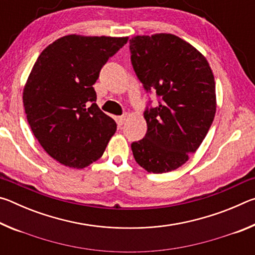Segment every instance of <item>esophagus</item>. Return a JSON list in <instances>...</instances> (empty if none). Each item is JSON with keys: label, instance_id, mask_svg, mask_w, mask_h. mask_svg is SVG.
Listing matches in <instances>:
<instances>
[{"label": "esophagus", "instance_id": "1", "mask_svg": "<svg viewBox=\"0 0 255 255\" xmlns=\"http://www.w3.org/2000/svg\"><path fill=\"white\" fill-rule=\"evenodd\" d=\"M126 118H127V116L126 115H123V116H119L118 117V124L120 125V126H122V125H124V123L126 122Z\"/></svg>", "mask_w": 255, "mask_h": 255}]
</instances>
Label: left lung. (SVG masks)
I'll list each match as a JSON object with an SVG mask.
<instances>
[{
  "label": "left lung",
  "instance_id": "1",
  "mask_svg": "<svg viewBox=\"0 0 255 255\" xmlns=\"http://www.w3.org/2000/svg\"><path fill=\"white\" fill-rule=\"evenodd\" d=\"M129 50L138 80L158 100L146 106L147 132L132 141V155L147 172L173 171L196 152L214 122V74L195 47L171 33L133 37Z\"/></svg>",
  "mask_w": 255,
  "mask_h": 255
}]
</instances>
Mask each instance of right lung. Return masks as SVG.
Wrapping results in <instances>:
<instances>
[{
    "instance_id": "add662e5",
    "label": "right lung",
    "mask_w": 255,
    "mask_h": 255,
    "mask_svg": "<svg viewBox=\"0 0 255 255\" xmlns=\"http://www.w3.org/2000/svg\"><path fill=\"white\" fill-rule=\"evenodd\" d=\"M128 38L62 37L42 50L23 90L39 144L56 161L83 169L102 156L117 124L97 105L93 84Z\"/></svg>"
}]
</instances>
